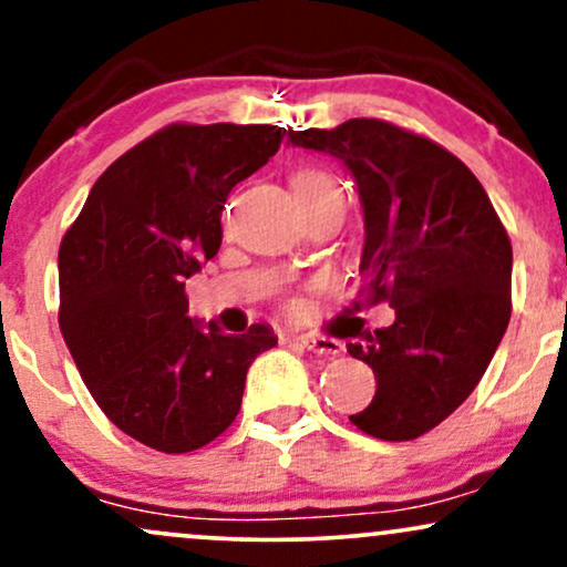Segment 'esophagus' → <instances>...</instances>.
<instances>
[{
    "mask_svg": "<svg viewBox=\"0 0 567 567\" xmlns=\"http://www.w3.org/2000/svg\"><path fill=\"white\" fill-rule=\"evenodd\" d=\"M303 349L315 351L320 357H338L343 351V343L336 341V338H324V336H301L298 338Z\"/></svg>",
    "mask_w": 567,
    "mask_h": 567,
    "instance_id": "esophagus-1",
    "label": "esophagus"
}]
</instances>
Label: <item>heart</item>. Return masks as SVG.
<instances>
[{"label": "heart", "instance_id": "b5f03b06", "mask_svg": "<svg viewBox=\"0 0 567 567\" xmlns=\"http://www.w3.org/2000/svg\"><path fill=\"white\" fill-rule=\"evenodd\" d=\"M292 186H296V197H301V194H324V192H341V186L336 184L330 175H324L320 171H303L296 175V181H292Z\"/></svg>", "mask_w": 567, "mask_h": 567}]
</instances>
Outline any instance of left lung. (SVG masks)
I'll list each match as a JSON object with an SVG mask.
<instances>
[{
	"mask_svg": "<svg viewBox=\"0 0 567 567\" xmlns=\"http://www.w3.org/2000/svg\"><path fill=\"white\" fill-rule=\"evenodd\" d=\"M288 135L354 178L365 218L362 303L394 309L368 343H347L375 373L373 402L349 421L379 440L421 437L474 392L506 333V229L470 167L434 141L381 120Z\"/></svg>",
	"mask_w": 567,
	"mask_h": 567,
	"instance_id": "1",
	"label": "left lung"
}]
</instances>
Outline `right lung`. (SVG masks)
Wrapping results in <instances>:
<instances>
[{
    "label": "right lung",
    "instance_id": "right-lung-1",
    "mask_svg": "<svg viewBox=\"0 0 567 567\" xmlns=\"http://www.w3.org/2000/svg\"><path fill=\"white\" fill-rule=\"evenodd\" d=\"M275 125H171L90 188L58 252L63 341L116 429L188 453L231 426L247 368L277 347L269 324L229 336L188 317L186 279L218 252L220 210L275 157Z\"/></svg>",
    "mask_w": 567,
    "mask_h": 567
}]
</instances>
